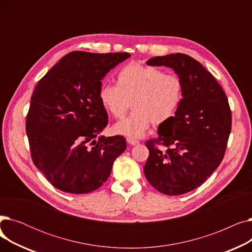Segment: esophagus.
Returning a JSON list of instances; mask_svg holds the SVG:
<instances>
[{"label": "esophagus", "instance_id": "esophagus-1", "mask_svg": "<svg viewBox=\"0 0 252 252\" xmlns=\"http://www.w3.org/2000/svg\"><path fill=\"white\" fill-rule=\"evenodd\" d=\"M126 142H127L128 144H130V145H138V144L140 143L137 139H135V138H133V137H127V138H126Z\"/></svg>", "mask_w": 252, "mask_h": 252}]
</instances>
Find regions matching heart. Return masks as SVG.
I'll list each match as a JSON object with an SVG mask.
<instances>
[{
    "mask_svg": "<svg viewBox=\"0 0 252 252\" xmlns=\"http://www.w3.org/2000/svg\"><path fill=\"white\" fill-rule=\"evenodd\" d=\"M184 98L180 76L165 74L155 66L129 63L118 71L116 86L104 84L99 90L103 107L115 119L126 121L115 126L117 133L139 137L153 126H161L175 117Z\"/></svg>",
    "mask_w": 252,
    "mask_h": 252,
    "instance_id": "b5f03b06",
    "label": "heart"
}]
</instances>
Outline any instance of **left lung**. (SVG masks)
Listing matches in <instances>:
<instances>
[{"label": "left lung", "mask_w": 252, "mask_h": 252, "mask_svg": "<svg viewBox=\"0 0 252 252\" xmlns=\"http://www.w3.org/2000/svg\"><path fill=\"white\" fill-rule=\"evenodd\" d=\"M147 64L173 68L183 81L184 98L175 117L158 127V138L146 141L144 174L157 191L181 195L199 187L220 164L231 133V108L217 79L194 58L176 53Z\"/></svg>", "instance_id": "1"}]
</instances>
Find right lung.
<instances>
[{"label":"right lung","mask_w":252,"mask_h":252,"mask_svg":"<svg viewBox=\"0 0 252 252\" xmlns=\"http://www.w3.org/2000/svg\"><path fill=\"white\" fill-rule=\"evenodd\" d=\"M129 56L73 51L38 81L26 134L34 165L55 188L71 194L97 190L126 150L124 136L96 137L108 125L99 99L102 78Z\"/></svg>","instance_id":"right-lung-1"}]
</instances>
